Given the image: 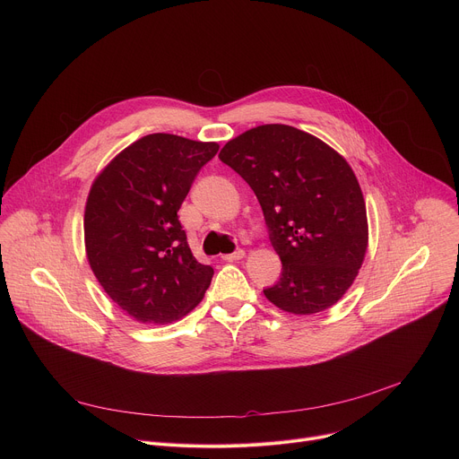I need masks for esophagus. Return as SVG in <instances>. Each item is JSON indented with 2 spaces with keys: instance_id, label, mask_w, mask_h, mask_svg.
Instances as JSON below:
<instances>
[{
  "instance_id": "esophagus-1",
  "label": "esophagus",
  "mask_w": 459,
  "mask_h": 459,
  "mask_svg": "<svg viewBox=\"0 0 459 459\" xmlns=\"http://www.w3.org/2000/svg\"><path fill=\"white\" fill-rule=\"evenodd\" d=\"M225 261H239V259H243L245 257V250H236V252H232V254H225V255H221Z\"/></svg>"
}]
</instances>
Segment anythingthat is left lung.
Returning <instances> with one entry per match:
<instances>
[{"instance_id":"8db88e82","label":"left lung","mask_w":459,"mask_h":459,"mask_svg":"<svg viewBox=\"0 0 459 459\" xmlns=\"http://www.w3.org/2000/svg\"><path fill=\"white\" fill-rule=\"evenodd\" d=\"M220 160L254 190L281 259L265 289L278 308L310 316L354 283L368 245L363 192L347 160L290 125H259L230 140Z\"/></svg>"}]
</instances>
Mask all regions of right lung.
<instances>
[{"label": "right lung", "instance_id": "right-lung-1", "mask_svg": "<svg viewBox=\"0 0 459 459\" xmlns=\"http://www.w3.org/2000/svg\"><path fill=\"white\" fill-rule=\"evenodd\" d=\"M220 145L149 134L92 181L85 205L89 265L110 299L145 325H167L204 299L212 267L190 252L178 211Z\"/></svg>", "mask_w": 459, "mask_h": 459}]
</instances>
